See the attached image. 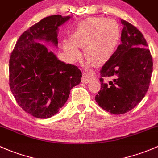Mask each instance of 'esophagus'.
Instances as JSON below:
<instances>
[{"label":"esophagus","instance_id":"34e87169","mask_svg":"<svg viewBox=\"0 0 158 158\" xmlns=\"http://www.w3.org/2000/svg\"><path fill=\"white\" fill-rule=\"evenodd\" d=\"M96 78L94 75L91 73H84L82 75V82L84 83H89L91 81L93 80Z\"/></svg>","mask_w":158,"mask_h":158}]
</instances>
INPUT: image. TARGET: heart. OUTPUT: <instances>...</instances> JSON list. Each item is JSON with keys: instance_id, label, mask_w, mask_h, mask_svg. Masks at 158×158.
I'll use <instances>...</instances> for the list:
<instances>
[{"instance_id": "obj_1", "label": "heart", "mask_w": 158, "mask_h": 158, "mask_svg": "<svg viewBox=\"0 0 158 158\" xmlns=\"http://www.w3.org/2000/svg\"><path fill=\"white\" fill-rule=\"evenodd\" d=\"M120 37L118 23L104 17L86 18L79 23L70 41L64 39L63 47L71 61L81 57L79 49L84 48L87 65L101 66L107 63L115 52Z\"/></svg>"}]
</instances>
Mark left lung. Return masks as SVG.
<instances>
[{
    "label": "left lung",
    "mask_w": 158,
    "mask_h": 158,
    "mask_svg": "<svg viewBox=\"0 0 158 158\" xmlns=\"http://www.w3.org/2000/svg\"><path fill=\"white\" fill-rule=\"evenodd\" d=\"M120 21L122 43L101 68V90L95 96L101 108L117 115L130 111L143 99L153 71L152 57L143 35L131 23Z\"/></svg>",
    "instance_id": "8db88e82"
}]
</instances>
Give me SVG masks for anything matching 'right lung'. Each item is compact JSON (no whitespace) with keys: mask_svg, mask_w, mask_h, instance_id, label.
Returning a JSON list of instances; mask_svg holds the SVG:
<instances>
[{"mask_svg":"<svg viewBox=\"0 0 158 158\" xmlns=\"http://www.w3.org/2000/svg\"><path fill=\"white\" fill-rule=\"evenodd\" d=\"M70 16L54 15L31 26L19 38L10 59V87L23 110L47 119L58 113L70 90L80 83L76 66L58 60L43 42L57 48L59 26Z\"/></svg>","mask_w":158,"mask_h":158,"instance_id":"1","label":"right lung"}]
</instances>
